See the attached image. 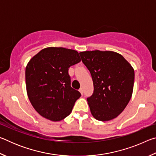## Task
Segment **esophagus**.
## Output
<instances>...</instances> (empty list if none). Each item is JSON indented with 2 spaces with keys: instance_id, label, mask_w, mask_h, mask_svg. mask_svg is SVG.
Returning <instances> with one entry per match:
<instances>
[{
  "instance_id": "34e87169",
  "label": "esophagus",
  "mask_w": 156,
  "mask_h": 156,
  "mask_svg": "<svg viewBox=\"0 0 156 156\" xmlns=\"http://www.w3.org/2000/svg\"><path fill=\"white\" fill-rule=\"evenodd\" d=\"M79 91L80 92V94L82 95H83V88H80V89H79Z\"/></svg>"
}]
</instances>
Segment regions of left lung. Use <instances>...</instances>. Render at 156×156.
Masks as SVG:
<instances>
[{"label":"left lung","instance_id":"obj_1","mask_svg":"<svg viewBox=\"0 0 156 156\" xmlns=\"http://www.w3.org/2000/svg\"><path fill=\"white\" fill-rule=\"evenodd\" d=\"M82 62L90 72L94 93L87 98L92 115L109 121L123 112L133 93L135 73L122 55L112 51L80 53Z\"/></svg>","mask_w":156,"mask_h":156}]
</instances>
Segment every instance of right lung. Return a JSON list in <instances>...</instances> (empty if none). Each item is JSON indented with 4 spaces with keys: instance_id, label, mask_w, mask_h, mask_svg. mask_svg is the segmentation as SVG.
Returning <instances> with one entry per match:
<instances>
[{
    "instance_id": "right-lung-1",
    "label": "right lung",
    "mask_w": 156,
    "mask_h": 156,
    "mask_svg": "<svg viewBox=\"0 0 156 156\" xmlns=\"http://www.w3.org/2000/svg\"><path fill=\"white\" fill-rule=\"evenodd\" d=\"M78 51L47 47L31 58L26 67L28 98L43 117L60 121L70 114L81 94L71 87L69 68L80 62Z\"/></svg>"
}]
</instances>
